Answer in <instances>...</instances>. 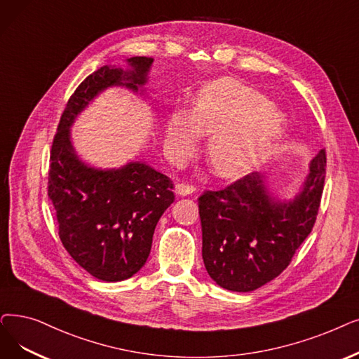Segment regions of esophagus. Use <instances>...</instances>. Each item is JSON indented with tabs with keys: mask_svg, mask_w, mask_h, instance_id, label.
Wrapping results in <instances>:
<instances>
[{
	"mask_svg": "<svg viewBox=\"0 0 359 359\" xmlns=\"http://www.w3.org/2000/svg\"><path fill=\"white\" fill-rule=\"evenodd\" d=\"M195 191H196V188L192 184H184V183H177L176 184V194L180 195V196L192 195Z\"/></svg>",
	"mask_w": 359,
	"mask_h": 359,
	"instance_id": "34e87169",
	"label": "esophagus"
}]
</instances>
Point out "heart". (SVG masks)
Returning <instances> with one entry per match:
<instances>
[{"label": "heart", "mask_w": 359, "mask_h": 359, "mask_svg": "<svg viewBox=\"0 0 359 359\" xmlns=\"http://www.w3.org/2000/svg\"><path fill=\"white\" fill-rule=\"evenodd\" d=\"M285 114L257 89L222 77L202 88L192 110L179 108L164 124L170 158L184 163L210 136L207 158L222 179L249 173L282 135Z\"/></svg>", "instance_id": "heart-1"}]
</instances>
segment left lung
<instances>
[{
    "label": "left lung",
    "instance_id": "obj_1",
    "mask_svg": "<svg viewBox=\"0 0 359 359\" xmlns=\"http://www.w3.org/2000/svg\"><path fill=\"white\" fill-rule=\"evenodd\" d=\"M324 176L325 152L320 149L292 199L274 194L259 171L199 196L202 259L214 282L252 292L282 273L313 230Z\"/></svg>",
    "mask_w": 359,
    "mask_h": 359
}]
</instances>
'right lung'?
<instances>
[{
	"mask_svg": "<svg viewBox=\"0 0 359 359\" xmlns=\"http://www.w3.org/2000/svg\"><path fill=\"white\" fill-rule=\"evenodd\" d=\"M151 57H132L126 67L102 66L70 97L54 137L48 196L57 211L58 235L70 257L102 282H121L141 270L163 212L173 204V182L144 161L118 168L85 163L72 141V126L108 88L147 97Z\"/></svg>",
	"mask_w": 359,
	"mask_h": 359,
	"instance_id": "obj_1",
	"label": "right lung"
}]
</instances>
